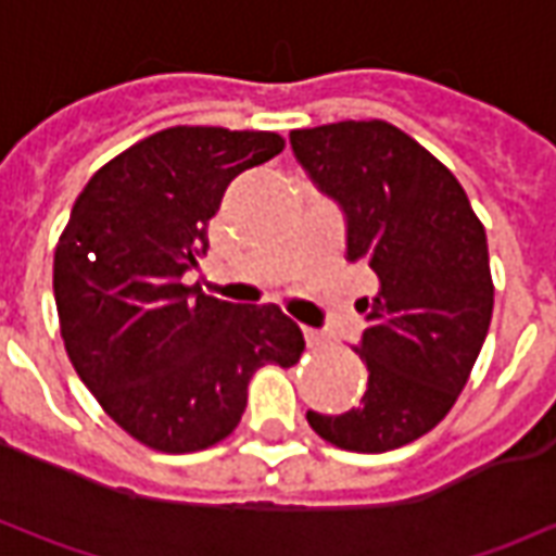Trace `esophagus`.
<instances>
[{
    "label": "esophagus",
    "instance_id": "1",
    "mask_svg": "<svg viewBox=\"0 0 556 556\" xmlns=\"http://www.w3.org/2000/svg\"><path fill=\"white\" fill-rule=\"evenodd\" d=\"M303 337H306V345L309 349H327V339L325 333H318V330H313V327H303Z\"/></svg>",
    "mask_w": 556,
    "mask_h": 556
}]
</instances>
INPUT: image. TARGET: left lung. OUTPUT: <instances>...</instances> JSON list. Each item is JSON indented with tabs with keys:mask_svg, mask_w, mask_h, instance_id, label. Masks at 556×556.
<instances>
[{
	"mask_svg": "<svg viewBox=\"0 0 556 556\" xmlns=\"http://www.w3.org/2000/svg\"><path fill=\"white\" fill-rule=\"evenodd\" d=\"M309 181L345 217V258L372 267L357 408L306 419L351 453H387L441 422L465 390L494 309L485 229L441 160L387 122L291 130Z\"/></svg>",
	"mask_w": 556,
	"mask_h": 556,
	"instance_id": "obj_1",
	"label": "left lung"
}]
</instances>
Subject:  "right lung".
<instances>
[{
	"mask_svg": "<svg viewBox=\"0 0 556 556\" xmlns=\"http://www.w3.org/2000/svg\"><path fill=\"white\" fill-rule=\"evenodd\" d=\"M282 146L265 130H160L91 175L59 238L53 291L67 357L101 408L157 453L229 438L255 369L301 361V327L279 306L184 286L231 178Z\"/></svg>",
	"mask_w": 556,
	"mask_h": 556,
	"instance_id": "add662e5",
	"label": "right lung"
}]
</instances>
